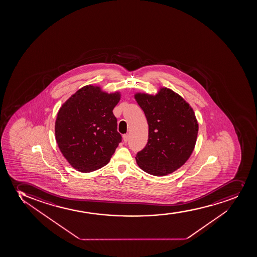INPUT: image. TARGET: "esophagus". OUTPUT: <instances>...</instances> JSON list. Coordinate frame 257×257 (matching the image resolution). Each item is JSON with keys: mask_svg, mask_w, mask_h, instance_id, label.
<instances>
[{"mask_svg": "<svg viewBox=\"0 0 257 257\" xmlns=\"http://www.w3.org/2000/svg\"><path fill=\"white\" fill-rule=\"evenodd\" d=\"M128 139H129V136H128V134H124V135H123V141H124V143H127Z\"/></svg>", "mask_w": 257, "mask_h": 257, "instance_id": "1", "label": "esophagus"}]
</instances>
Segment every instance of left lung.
<instances>
[{
  "label": "left lung",
  "instance_id": "obj_1",
  "mask_svg": "<svg viewBox=\"0 0 257 257\" xmlns=\"http://www.w3.org/2000/svg\"><path fill=\"white\" fill-rule=\"evenodd\" d=\"M135 99L149 124L148 144L136 155L149 174H171L186 163L197 141L199 124L193 109L179 94L161 87L156 95L138 92Z\"/></svg>",
  "mask_w": 257,
  "mask_h": 257
}]
</instances>
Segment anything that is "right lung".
Instances as JSON below:
<instances>
[{"label":"right lung","mask_w":257,"mask_h":257,"mask_svg":"<svg viewBox=\"0 0 257 257\" xmlns=\"http://www.w3.org/2000/svg\"><path fill=\"white\" fill-rule=\"evenodd\" d=\"M120 93H108L100 86H83L58 110L56 141L70 166L84 173L109 162L121 142L113 109Z\"/></svg>","instance_id":"add662e5"}]
</instances>
